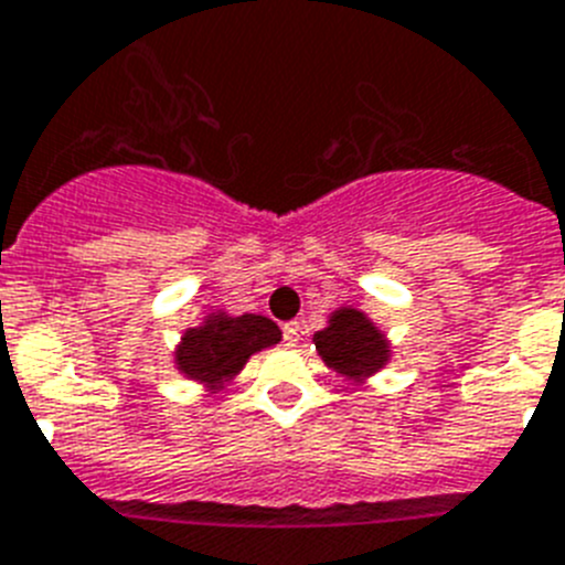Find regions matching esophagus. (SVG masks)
Segmentation results:
<instances>
[{
	"mask_svg": "<svg viewBox=\"0 0 565 565\" xmlns=\"http://www.w3.org/2000/svg\"><path fill=\"white\" fill-rule=\"evenodd\" d=\"M281 332H284V343H287V347H296L298 338H301V323H298V321L284 323Z\"/></svg>",
	"mask_w": 565,
	"mask_h": 565,
	"instance_id": "1",
	"label": "esophagus"
}]
</instances>
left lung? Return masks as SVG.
Masks as SVG:
<instances>
[{
    "mask_svg": "<svg viewBox=\"0 0 565 565\" xmlns=\"http://www.w3.org/2000/svg\"><path fill=\"white\" fill-rule=\"evenodd\" d=\"M318 355L323 364L332 366L338 375H347L352 381H364L372 372L384 370L390 361V343L384 332L361 310L341 307L330 316V323L321 332L312 335Z\"/></svg>",
    "mask_w": 565,
    "mask_h": 565,
    "instance_id": "8db88e82",
    "label": "left lung"
}]
</instances>
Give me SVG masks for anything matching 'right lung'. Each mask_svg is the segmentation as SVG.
I'll use <instances>...</instances> for the list:
<instances>
[{
	"mask_svg": "<svg viewBox=\"0 0 565 565\" xmlns=\"http://www.w3.org/2000/svg\"><path fill=\"white\" fill-rule=\"evenodd\" d=\"M281 341V330L276 321L264 316H227V312H210L199 327H190L181 335L175 350L179 372L207 384L210 390H222L224 381H233L249 355L276 347Z\"/></svg>",
	"mask_w": 565,
	"mask_h": 565,
	"instance_id": "obj_1",
	"label": "right lung"
}]
</instances>
